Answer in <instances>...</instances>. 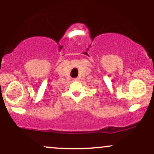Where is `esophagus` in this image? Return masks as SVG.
Masks as SVG:
<instances>
[{
  "label": "esophagus",
  "mask_w": 154,
  "mask_h": 154,
  "mask_svg": "<svg viewBox=\"0 0 154 154\" xmlns=\"http://www.w3.org/2000/svg\"><path fill=\"white\" fill-rule=\"evenodd\" d=\"M74 80H76V81H78V80H79V78H75V79H74Z\"/></svg>",
  "instance_id": "1"
}]
</instances>
